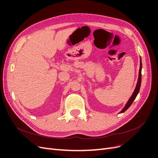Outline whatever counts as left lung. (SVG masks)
<instances>
[{
	"mask_svg": "<svg viewBox=\"0 0 158 158\" xmlns=\"http://www.w3.org/2000/svg\"><path fill=\"white\" fill-rule=\"evenodd\" d=\"M142 60H141V57L140 58V69H139V74H138V82L136 85V88L135 89V91H134L133 94H132L131 97L129 98V99L128 100L127 103H126L125 106L124 107V108L121 110V111L119 112V113H124L125 111L130 107V106L132 105V103H133L134 100L135 99V98H136L138 94L139 93L140 91V85H141V80H142Z\"/></svg>",
	"mask_w": 158,
	"mask_h": 158,
	"instance_id": "1",
	"label": "left lung"
}]
</instances>
